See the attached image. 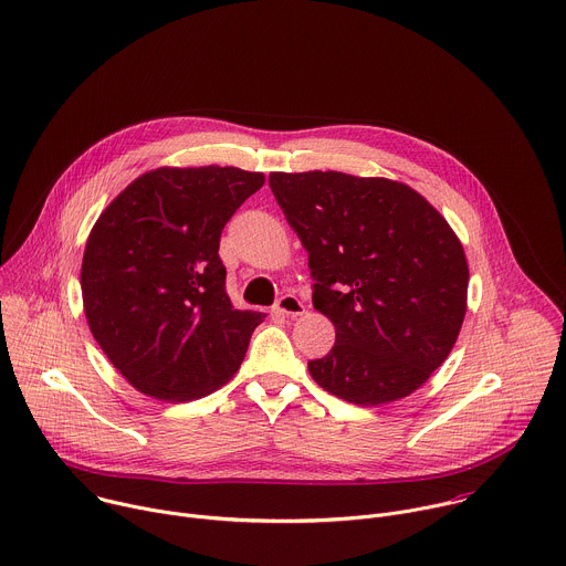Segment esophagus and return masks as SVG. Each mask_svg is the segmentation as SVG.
Listing matches in <instances>:
<instances>
[{"label":"esophagus","instance_id":"esophagus-1","mask_svg":"<svg viewBox=\"0 0 566 566\" xmlns=\"http://www.w3.org/2000/svg\"><path fill=\"white\" fill-rule=\"evenodd\" d=\"M275 311L286 317H297L304 313V304L295 295H282L275 304Z\"/></svg>","mask_w":566,"mask_h":566}]
</instances>
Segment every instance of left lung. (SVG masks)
I'll return each mask as SVG.
<instances>
[{
  "label": "left lung",
  "instance_id": "1",
  "mask_svg": "<svg viewBox=\"0 0 566 566\" xmlns=\"http://www.w3.org/2000/svg\"><path fill=\"white\" fill-rule=\"evenodd\" d=\"M269 186L308 253L313 306L335 326L311 378L359 407L411 396L449 357L467 313L469 264L449 222L387 177L271 172Z\"/></svg>",
  "mask_w": 566,
  "mask_h": 566
}]
</instances>
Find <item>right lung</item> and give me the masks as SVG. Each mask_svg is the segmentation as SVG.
<instances>
[{
  "mask_svg": "<svg viewBox=\"0 0 566 566\" xmlns=\"http://www.w3.org/2000/svg\"><path fill=\"white\" fill-rule=\"evenodd\" d=\"M262 184L264 172L235 166H161L97 218L82 260L84 313L139 394L198 400L240 368L266 315L233 308L218 251L224 224Z\"/></svg>",
  "mask_w": 566,
  "mask_h": 566,
  "instance_id": "1",
  "label": "right lung"
}]
</instances>
